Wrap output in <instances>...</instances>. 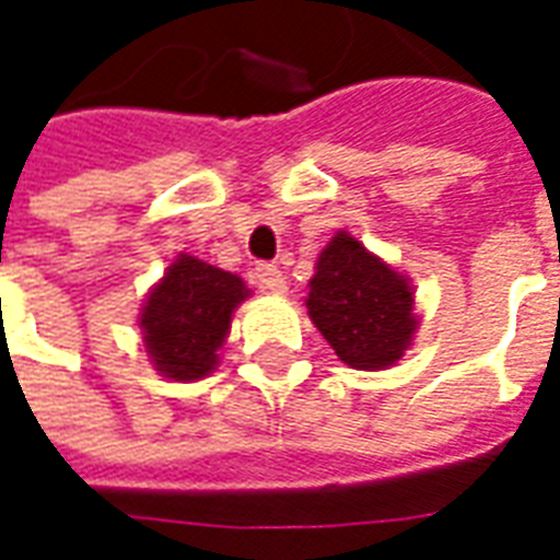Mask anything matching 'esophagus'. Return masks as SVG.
<instances>
[{"instance_id":"1","label":"esophagus","mask_w":560,"mask_h":560,"mask_svg":"<svg viewBox=\"0 0 560 560\" xmlns=\"http://www.w3.org/2000/svg\"><path fill=\"white\" fill-rule=\"evenodd\" d=\"M252 279H255L257 291L284 293V276H281V269L272 267V264H257L255 272H252Z\"/></svg>"}]
</instances>
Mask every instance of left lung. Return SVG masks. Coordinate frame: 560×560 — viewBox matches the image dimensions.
Returning a JSON list of instances; mask_svg holds the SVG:
<instances>
[{"label": "left lung", "mask_w": 560, "mask_h": 560, "mask_svg": "<svg viewBox=\"0 0 560 560\" xmlns=\"http://www.w3.org/2000/svg\"><path fill=\"white\" fill-rule=\"evenodd\" d=\"M305 305L336 357L360 372L399 363L417 329L408 279L345 231L317 257Z\"/></svg>", "instance_id": "1"}]
</instances>
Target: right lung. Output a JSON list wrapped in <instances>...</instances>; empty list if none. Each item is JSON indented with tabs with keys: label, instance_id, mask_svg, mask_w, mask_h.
Segmentation results:
<instances>
[{
	"label": "right lung",
	"instance_id": "1",
	"mask_svg": "<svg viewBox=\"0 0 560 560\" xmlns=\"http://www.w3.org/2000/svg\"><path fill=\"white\" fill-rule=\"evenodd\" d=\"M248 296L240 276L209 267L191 255L173 260L140 312L143 345L155 372L173 381H197L219 365L231 315Z\"/></svg>",
	"mask_w": 560,
	"mask_h": 560
}]
</instances>
